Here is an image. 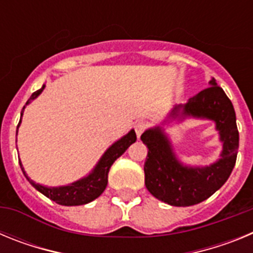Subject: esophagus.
Here are the masks:
<instances>
[{
    "mask_svg": "<svg viewBox=\"0 0 253 253\" xmlns=\"http://www.w3.org/2000/svg\"><path fill=\"white\" fill-rule=\"evenodd\" d=\"M147 123L146 122H138L137 124L134 125V129H135V133H137V137L140 138V135L143 134V131L146 130Z\"/></svg>",
    "mask_w": 253,
    "mask_h": 253,
    "instance_id": "esophagus-1",
    "label": "esophagus"
}]
</instances>
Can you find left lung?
<instances>
[{
  "mask_svg": "<svg viewBox=\"0 0 253 253\" xmlns=\"http://www.w3.org/2000/svg\"><path fill=\"white\" fill-rule=\"evenodd\" d=\"M186 118L215 123L223 148L220 158L210 166H185L176 157L165 129L158 125L142 134L148 148L144 163V182L149 193L172 207H190L207 200L224 185L237 160L240 134L231 100L211 78L209 87L191 97L186 104L171 110L169 119L182 122Z\"/></svg>",
  "mask_w": 253,
  "mask_h": 253,
  "instance_id": "left-lung-1",
  "label": "left lung"
}]
</instances>
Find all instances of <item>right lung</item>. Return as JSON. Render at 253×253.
<instances>
[{
	"mask_svg": "<svg viewBox=\"0 0 253 253\" xmlns=\"http://www.w3.org/2000/svg\"><path fill=\"white\" fill-rule=\"evenodd\" d=\"M44 87H45V84H43V87H42L40 90L35 91V92L30 96V99L26 101L25 106L30 104L34 99H37L38 96L42 93V91L44 90ZM25 106L22 107L21 116L22 113H24ZM20 124H21V119H20L19 125H17V129H19ZM135 140H137V135H135V131L131 129L126 135L120 138L119 140H116L113 146L107 148V151L105 152L104 156L100 158V161L97 162L95 169L91 171V173H88L86 177L81 178V180L76 181V182L66 185V186L48 187L43 186V185L40 184H37L35 181H33L28 175H26L21 162H20V167H21L22 172H24V175L28 178L29 182H30L38 191H40L43 195H45L46 198H49L50 200L55 202L57 204L66 205V207L84 205L95 200L96 198H99V196L104 193V190L106 189L107 175H109L111 165H113V163L115 162V160H118V158L128 149V147L130 146V144H133Z\"/></svg>",
	"mask_w": 253,
	"mask_h": 253,
	"instance_id": "1",
	"label": "right lung"
}]
</instances>
